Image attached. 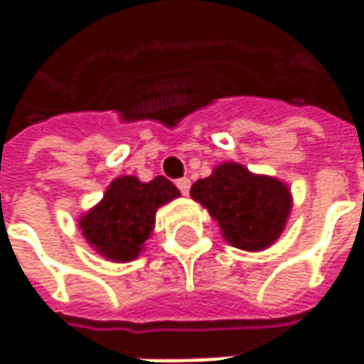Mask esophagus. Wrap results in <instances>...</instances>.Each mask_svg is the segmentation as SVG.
<instances>
[{"instance_id":"obj_1","label":"esophagus","mask_w":364,"mask_h":364,"mask_svg":"<svg viewBox=\"0 0 364 364\" xmlns=\"http://www.w3.org/2000/svg\"><path fill=\"white\" fill-rule=\"evenodd\" d=\"M177 187H179V191H181L183 195L187 197V195H189V189H191V181L187 179V177H183V179H179V181H177Z\"/></svg>"}]
</instances>
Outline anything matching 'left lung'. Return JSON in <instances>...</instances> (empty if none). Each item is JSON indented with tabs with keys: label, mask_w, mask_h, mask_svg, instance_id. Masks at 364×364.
Masks as SVG:
<instances>
[{
	"label": "left lung",
	"mask_w": 364,
	"mask_h": 364,
	"mask_svg": "<svg viewBox=\"0 0 364 364\" xmlns=\"http://www.w3.org/2000/svg\"><path fill=\"white\" fill-rule=\"evenodd\" d=\"M191 197L218 222L222 237L244 252H263L279 240L292 210L287 183L224 161L191 187Z\"/></svg>",
	"instance_id": "1"
}]
</instances>
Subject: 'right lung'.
<instances>
[{
  "instance_id": "add662e5",
  "label": "right lung",
  "mask_w": 364,
  "mask_h": 364,
  "mask_svg": "<svg viewBox=\"0 0 364 364\" xmlns=\"http://www.w3.org/2000/svg\"><path fill=\"white\" fill-rule=\"evenodd\" d=\"M181 197L173 183L158 175L144 183L134 175L112 179L103 198L80 216L85 242L101 257L114 263L134 261L156 228L159 206Z\"/></svg>"
}]
</instances>
